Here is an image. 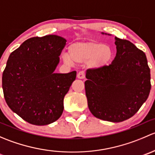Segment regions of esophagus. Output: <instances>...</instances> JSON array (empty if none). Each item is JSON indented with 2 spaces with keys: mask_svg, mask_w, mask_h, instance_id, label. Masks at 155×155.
<instances>
[{
  "mask_svg": "<svg viewBox=\"0 0 155 155\" xmlns=\"http://www.w3.org/2000/svg\"><path fill=\"white\" fill-rule=\"evenodd\" d=\"M85 77V73L84 71H80L77 74L78 79H84Z\"/></svg>",
  "mask_w": 155,
  "mask_h": 155,
  "instance_id": "34e87169",
  "label": "esophagus"
}]
</instances>
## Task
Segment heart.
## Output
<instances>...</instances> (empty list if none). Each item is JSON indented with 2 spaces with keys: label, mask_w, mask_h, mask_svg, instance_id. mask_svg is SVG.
I'll return each instance as SVG.
<instances>
[{
  "label": "heart",
  "mask_w": 155,
  "mask_h": 155,
  "mask_svg": "<svg viewBox=\"0 0 155 155\" xmlns=\"http://www.w3.org/2000/svg\"><path fill=\"white\" fill-rule=\"evenodd\" d=\"M113 50L109 46L94 40L75 42L68 47V54H64L66 63H87L90 68L99 69L109 64Z\"/></svg>",
  "instance_id": "b5f03b06"
}]
</instances>
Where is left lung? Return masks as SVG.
Wrapping results in <instances>:
<instances>
[{"label": "left lung", "mask_w": 155, "mask_h": 155, "mask_svg": "<svg viewBox=\"0 0 155 155\" xmlns=\"http://www.w3.org/2000/svg\"><path fill=\"white\" fill-rule=\"evenodd\" d=\"M116 56L109 66L88 69L85 82L94 116L121 122L134 116L149 95L151 74L146 56L131 42L115 37Z\"/></svg>", "instance_id": "8db88e82"}]
</instances>
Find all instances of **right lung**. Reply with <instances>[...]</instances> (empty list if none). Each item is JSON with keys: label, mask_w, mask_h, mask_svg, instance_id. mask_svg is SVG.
Instances as JSON below:
<instances>
[{"label": "right lung", "mask_w": 155, "mask_h": 155, "mask_svg": "<svg viewBox=\"0 0 155 155\" xmlns=\"http://www.w3.org/2000/svg\"><path fill=\"white\" fill-rule=\"evenodd\" d=\"M67 40L57 35L31 37L12 51L3 72L2 87L8 107L34 125L57 121L64 98L76 71L54 73Z\"/></svg>", "instance_id": "obj_1"}]
</instances>
